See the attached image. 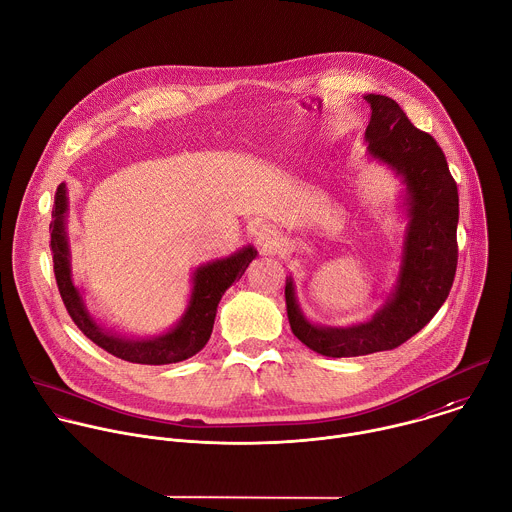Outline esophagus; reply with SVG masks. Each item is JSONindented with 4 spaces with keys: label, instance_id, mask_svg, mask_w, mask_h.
Listing matches in <instances>:
<instances>
[{
    "label": "esophagus",
    "instance_id": "esophagus-1",
    "mask_svg": "<svg viewBox=\"0 0 512 512\" xmlns=\"http://www.w3.org/2000/svg\"><path fill=\"white\" fill-rule=\"evenodd\" d=\"M253 241L257 245V249L261 253H275L281 239H279V233L269 227V225H259L255 231H253Z\"/></svg>",
    "mask_w": 512,
    "mask_h": 512
}]
</instances>
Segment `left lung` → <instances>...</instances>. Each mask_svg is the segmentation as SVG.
I'll return each mask as SVG.
<instances>
[{"instance_id":"1","label":"left lung","mask_w":512,"mask_h":512,"mask_svg":"<svg viewBox=\"0 0 512 512\" xmlns=\"http://www.w3.org/2000/svg\"><path fill=\"white\" fill-rule=\"evenodd\" d=\"M372 118L366 128L368 158L388 166L402 183L406 229L400 269L386 301L366 321L346 327L311 321L297 301L295 281H285L291 331L327 358H356L402 346L446 301L458 261V189L442 148L418 130L388 96L366 94Z\"/></svg>"}]
</instances>
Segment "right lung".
I'll return each instance as SVG.
<instances>
[{
  "instance_id": "obj_1",
  "label": "right lung",
  "mask_w": 512,
  "mask_h": 512,
  "mask_svg": "<svg viewBox=\"0 0 512 512\" xmlns=\"http://www.w3.org/2000/svg\"><path fill=\"white\" fill-rule=\"evenodd\" d=\"M50 229V247L54 255V273L58 289L74 323L86 337H90L96 346H100L108 354L124 362L146 366L177 364L199 354L211 337L221 297L237 279H241L249 263L257 257V249L253 245H245L229 257L213 259L199 265L191 273L189 303L185 307V313L177 319V323H173L160 333L140 337L122 333L102 323L90 311L84 297V287H78L72 279L66 183H60L56 191Z\"/></svg>"
}]
</instances>
